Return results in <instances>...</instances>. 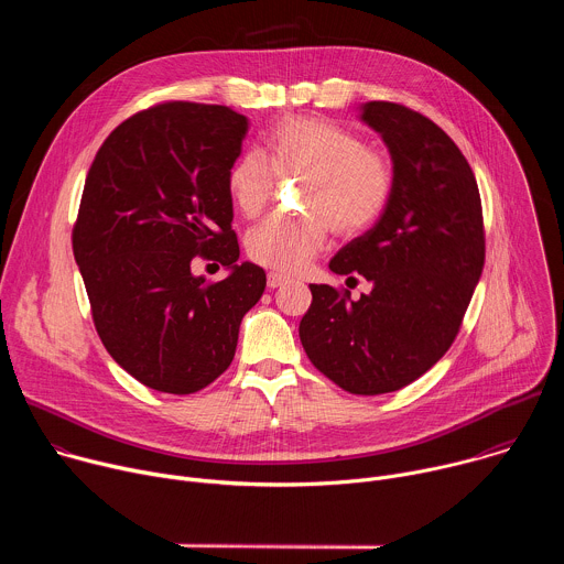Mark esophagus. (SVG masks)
Instances as JSON below:
<instances>
[{
	"label": "esophagus",
	"mask_w": 564,
	"mask_h": 564,
	"mask_svg": "<svg viewBox=\"0 0 564 564\" xmlns=\"http://www.w3.org/2000/svg\"><path fill=\"white\" fill-rule=\"evenodd\" d=\"M290 279L288 276H283V274H279V272H270L268 274V288H281V285H285Z\"/></svg>",
	"instance_id": "obj_1"
}]
</instances>
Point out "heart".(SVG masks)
Here are the masks:
<instances>
[{"instance_id": "obj_1", "label": "heart", "mask_w": 564, "mask_h": 564, "mask_svg": "<svg viewBox=\"0 0 564 564\" xmlns=\"http://www.w3.org/2000/svg\"><path fill=\"white\" fill-rule=\"evenodd\" d=\"M279 178H296L299 216H274L248 238V257L270 270L301 272L326 243L328 229L350 238L368 229L386 209L394 170L364 140L321 118L292 116L274 124L265 155L240 153L227 172V192L240 216L257 218L274 198Z\"/></svg>"}]
</instances>
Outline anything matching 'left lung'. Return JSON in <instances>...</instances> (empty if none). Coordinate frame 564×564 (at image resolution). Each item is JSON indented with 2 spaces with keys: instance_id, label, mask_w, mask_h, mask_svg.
I'll use <instances>...</instances> for the list:
<instances>
[{
  "instance_id": "obj_1",
  "label": "left lung",
  "mask_w": 564,
  "mask_h": 564,
  "mask_svg": "<svg viewBox=\"0 0 564 564\" xmlns=\"http://www.w3.org/2000/svg\"><path fill=\"white\" fill-rule=\"evenodd\" d=\"M361 120L388 144L392 196L330 270L372 283L348 290L310 285L299 337L318 372L352 394L413 383L455 341L485 268V218L470 165L426 116L397 102H366Z\"/></svg>"
}]
</instances>
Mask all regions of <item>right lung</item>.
<instances>
[{"mask_svg":"<svg viewBox=\"0 0 564 564\" xmlns=\"http://www.w3.org/2000/svg\"><path fill=\"white\" fill-rule=\"evenodd\" d=\"M248 118L220 105L160 102L118 124L87 174L73 257L96 330L120 368L170 394L220 377L265 272L238 261L227 172ZM200 256L232 274H191Z\"/></svg>","mask_w":564,"mask_h":564,"instance_id":"obj_1","label":"right lung"}]
</instances>
